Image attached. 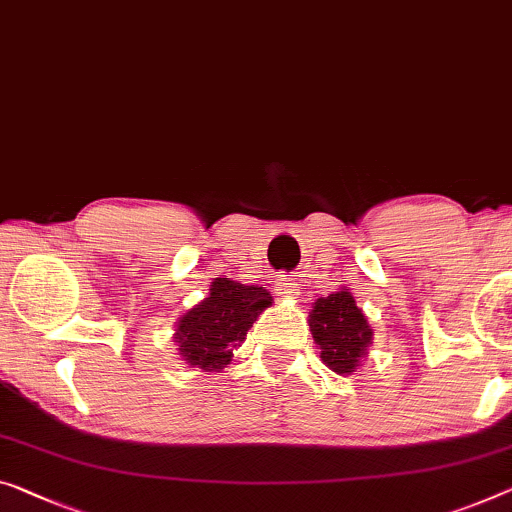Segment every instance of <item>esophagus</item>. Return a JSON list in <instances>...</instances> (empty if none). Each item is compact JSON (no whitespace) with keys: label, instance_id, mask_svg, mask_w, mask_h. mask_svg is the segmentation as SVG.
Instances as JSON below:
<instances>
[{"label":"esophagus","instance_id":"1","mask_svg":"<svg viewBox=\"0 0 512 512\" xmlns=\"http://www.w3.org/2000/svg\"><path fill=\"white\" fill-rule=\"evenodd\" d=\"M276 294L280 299H296V296H299V285H296L292 278L280 276L276 280Z\"/></svg>","mask_w":512,"mask_h":512}]
</instances>
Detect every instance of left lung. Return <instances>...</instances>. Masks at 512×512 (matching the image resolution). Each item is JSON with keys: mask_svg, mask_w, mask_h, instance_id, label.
<instances>
[{"mask_svg": "<svg viewBox=\"0 0 512 512\" xmlns=\"http://www.w3.org/2000/svg\"><path fill=\"white\" fill-rule=\"evenodd\" d=\"M310 331L319 345V358L338 375H352L368 354L372 329L352 292L340 289L312 303Z\"/></svg>", "mask_w": 512, "mask_h": 512, "instance_id": "1", "label": "left lung"}]
</instances>
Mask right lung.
Here are the masks:
<instances>
[{"instance_id": "right-lung-1", "label": "right lung", "mask_w": 512, "mask_h": 512, "mask_svg": "<svg viewBox=\"0 0 512 512\" xmlns=\"http://www.w3.org/2000/svg\"><path fill=\"white\" fill-rule=\"evenodd\" d=\"M271 301L273 296L264 287L216 278L207 299L179 317L174 342L181 358L204 372L223 370L232 361L234 347L246 340L250 326Z\"/></svg>"}]
</instances>
